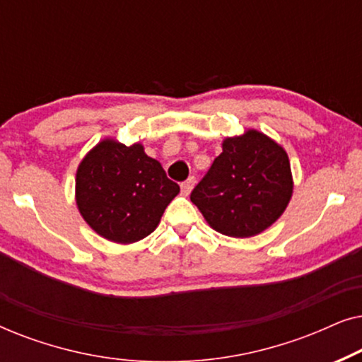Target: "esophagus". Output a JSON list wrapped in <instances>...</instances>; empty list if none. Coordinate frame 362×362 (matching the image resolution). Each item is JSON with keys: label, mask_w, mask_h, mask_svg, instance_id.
Returning a JSON list of instances; mask_svg holds the SVG:
<instances>
[{"label": "esophagus", "mask_w": 362, "mask_h": 362, "mask_svg": "<svg viewBox=\"0 0 362 362\" xmlns=\"http://www.w3.org/2000/svg\"><path fill=\"white\" fill-rule=\"evenodd\" d=\"M194 185H196V177L194 176L187 177V180L181 185V192H182V194L189 196V192L192 191V187H194Z\"/></svg>", "instance_id": "1"}]
</instances>
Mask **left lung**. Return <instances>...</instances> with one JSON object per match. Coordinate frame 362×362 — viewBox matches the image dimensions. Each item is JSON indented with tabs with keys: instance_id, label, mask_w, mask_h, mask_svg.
<instances>
[{
	"instance_id": "obj_1",
	"label": "left lung",
	"mask_w": 362,
	"mask_h": 362,
	"mask_svg": "<svg viewBox=\"0 0 362 362\" xmlns=\"http://www.w3.org/2000/svg\"><path fill=\"white\" fill-rule=\"evenodd\" d=\"M291 194L293 176L284 146L249 128L222 141V153L192 189L191 201L212 229L245 239L269 229Z\"/></svg>"
}]
</instances>
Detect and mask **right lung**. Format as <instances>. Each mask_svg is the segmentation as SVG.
<instances>
[{"mask_svg":"<svg viewBox=\"0 0 362 362\" xmlns=\"http://www.w3.org/2000/svg\"><path fill=\"white\" fill-rule=\"evenodd\" d=\"M180 186L141 143L127 146L115 138L98 141L76 175V202L83 221L103 239L133 244L160 224Z\"/></svg>","mask_w":362,"mask_h":362,"instance_id":"obj_1","label":"right lung"}]
</instances>
